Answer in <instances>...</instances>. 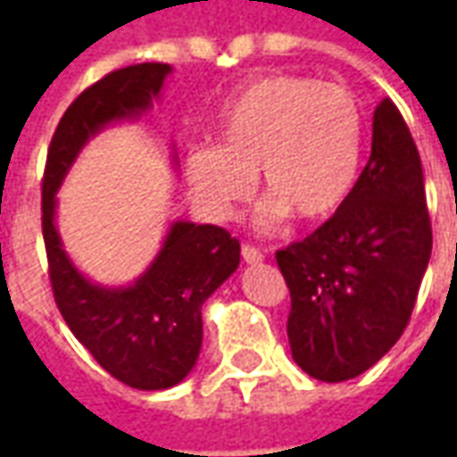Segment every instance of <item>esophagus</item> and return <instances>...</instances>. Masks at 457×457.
<instances>
[{
    "label": "esophagus",
    "instance_id": "obj_1",
    "mask_svg": "<svg viewBox=\"0 0 457 457\" xmlns=\"http://www.w3.org/2000/svg\"><path fill=\"white\" fill-rule=\"evenodd\" d=\"M242 259H245L247 264H259V262L264 259V254H262L257 247H252V245H245V247H242Z\"/></svg>",
    "mask_w": 457,
    "mask_h": 457
}]
</instances>
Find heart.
<instances>
[{
    "instance_id": "b5f03b06",
    "label": "heart",
    "mask_w": 457,
    "mask_h": 457,
    "mask_svg": "<svg viewBox=\"0 0 457 457\" xmlns=\"http://www.w3.org/2000/svg\"><path fill=\"white\" fill-rule=\"evenodd\" d=\"M215 149L186 156V179L210 218L229 220L259 188L269 200L262 225L288 215L318 225L350 200L364 154V112L340 85L298 75H269L225 104Z\"/></svg>"
}]
</instances>
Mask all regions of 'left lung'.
Instances as JSON below:
<instances>
[{"label":"left lung","instance_id":"left-lung-1","mask_svg":"<svg viewBox=\"0 0 457 457\" xmlns=\"http://www.w3.org/2000/svg\"><path fill=\"white\" fill-rule=\"evenodd\" d=\"M431 245L421 156L384 97L350 200L313 235L277 252L298 367L320 382H345L379 362L411 318Z\"/></svg>","mask_w":457,"mask_h":457}]
</instances>
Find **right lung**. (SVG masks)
Returning a JSON list of instances; mask_svg holds the SVG:
<instances>
[{
	"mask_svg": "<svg viewBox=\"0 0 457 457\" xmlns=\"http://www.w3.org/2000/svg\"><path fill=\"white\" fill-rule=\"evenodd\" d=\"M170 71L169 63L129 65L78 95L48 146L41 195L46 254L61 316L114 379L141 392L176 386L195 367L203 345L200 308L239 267V242L218 225L176 220L134 284L104 287L85 277L63 249L55 195L85 144L114 121H137L149 112Z\"/></svg>",
	"mask_w": 457,
	"mask_h": 457,
	"instance_id": "right-lung-1",
	"label": "right lung"
}]
</instances>
